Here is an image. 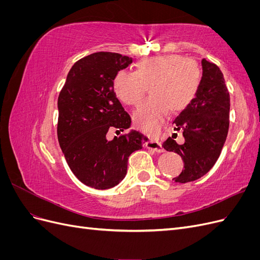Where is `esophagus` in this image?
Returning <instances> with one entry per match:
<instances>
[{
	"label": "esophagus",
	"mask_w": 260,
	"mask_h": 260,
	"mask_svg": "<svg viewBox=\"0 0 260 260\" xmlns=\"http://www.w3.org/2000/svg\"><path fill=\"white\" fill-rule=\"evenodd\" d=\"M146 147L148 149H152V151H154V152H158V153L164 152V148H162L161 144L154 140H148L146 142Z\"/></svg>",
	"instance_id": "obj_1"
}]
</instances>
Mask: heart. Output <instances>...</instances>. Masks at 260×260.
<instances>
[{
	"label": "heart",
	"mask_w": 260,
	"mask_h": 260,
	"mask_svg": "<svg viewBox=\"0 0 260 260\" xmlns=\"http://www.w3.org/2000/svg\"><path fill=\"white\" fill-rule=\"evenodd\" d=\"M201 81L202 70L198 61L182 55L166 54L139 60L136 72H117L113 89L122 103L138 107L151 84L153 96L139 109L135 119L141 130L153 136L160 129L169 111L177 114L192 103Z\"/></svg>",
	"instance_id": "heart-1"
}]
</instances>
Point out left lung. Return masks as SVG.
<instances>
[{
  "label": "left lung",
  "mask_w": 260,
  "mask_h": 260,
  "mask_svg": "<svg viewBox=\"0 0 260 260\" xmlns=\"http://www.w3.org/2000/svg\"><path fill=\"white\" fill-rule=\"evenodd\" d=\"M203 77L192 103L172 122L174 130L182 131L183 143H177V133L162 143L168 152L179 154L184 169L174 178L185 183L198 180L214 167L229 130L230 95L219 67L202 59Z\"/></svg>",
  "instance_id": "left-lung-1"
}]
</instances>
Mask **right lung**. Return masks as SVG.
<instances>
[{"instance_id": "1", "label": "right lung", "mask_w": 260, "mask_h": 260, "mask_svg": "<svg viewBox=\"0 0 260 260\" xmlns=\"http://www.w3.org/2000/svg\"><path fill=\"white\" fill-rule=\"evenodd\" d=\"M131 62V57L118 53L90 54L75 62L58 95L59 146L73 174L98 190L119 183L129 156L148 140L138 131L106 139L108 130L122 132L131 124L113 89L116 73Z\"/></svg>"}]
</instances>
